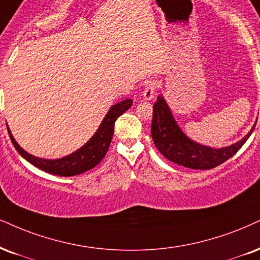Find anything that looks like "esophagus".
<instances>
[{"mask_svg":"<svg viewBox=\"0 0 260 260\" xmlns=\"http://www.w3.org/2000/svg\"><path fill=\"white\" fill-rule=\"evenodd\" d=\"M156 88H158V82L156 81H148L146 83L145 90H143V98H145V100L149 101L154 98Z\"/></svg>","mask_w":260,"mask_h":260,"instance_id":"34e87169","label":"esophagus"}]
</instances>
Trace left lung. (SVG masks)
Segmentation results:
<instances>
[{
  "mask_svg": "<svg viewBox=\"0 0 260 260\" xmlns=\"http://www.w3.org/2000/svg\"><path fill=\"white\" fill-rule=\"evenodd\" d=\"M254 126L255 124L247 135L235 145L219 149L200 145L185 136L183 131L179 129L165 99L160 95L153 106L150 133L155 147L170 161L189 169L210 170L223 164L236 154L251 136Z\"/></svg>",
  "mask_w": 260,
  "mask_h": 260,
  "instance_id": "obj_1",
  "label": "left lung"
}]
</instances>
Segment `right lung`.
<instances>
[{"instance_id": "1", "label": "right lung", "mask_w": 260, "mask_h": 260, "mask_svg": "<svg viewBox=\"0 0 260 260\" xmlns=\"http://www.w3.org/2000/svg\"><path fill=\"white\" fill-rule=\"evenodd\" d=\"M131 105H133V100L126 99V100L118 102V104L112 106L104 118V120H102V123L100 124V126H99L98 131L94 134V136L84 146L77 149L76 152H73L72 154L66 155L60 159H41L28 154L26 150H24L18 145L8 126L7 129L13 146L15 147L19 154L25 160H27L32 165L36 166L40 170H43L48 174L69 177V176L81 175L83 172L95 168L104 159L108 148H110L112 137H113L115 120L125 111L129 110Z\"/></svg>"}]
</instances>
